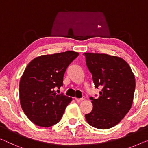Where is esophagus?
<instances>
[{"instance_id": "1", "label": "esophagus", "mask_w": 148, "mask_h": 148, "mask_svg": "<svg viewBox=\"0 0 148 148\" xmlns=\"http://www.w3.org/2000/svg\"><path fill=\"white\" fill-rule=\"evenodd\" d=\"M84 99H85V97H84V96L82 98H75V100H76V101H78V102L81 101H83Z\"/></svg>"}]
</instances>
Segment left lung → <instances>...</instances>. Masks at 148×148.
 Masks as SVG:
<instances>
[{
	"mask_svg": "<svg viewBox=\"0 0 148 148\" xmlns=\"http://www.w3.org/2000/svg\"><path fill=\"white\" fill-rule=\"evenodd\" d=\"M84 54L95 88H102L99 97H90L93 109L86 114V119L94 128H111L120 123L132 107L134 75L128 63L120 57L107 54Z\"/></svg>",
	"mask_w": 148,
	"mask_h": 148,
	"instance_id": "obj_1",
	"label": "left lung"
}]
</instances>
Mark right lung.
<instances>
[{"label": "right lung", "mask_w": 148, "mask_h": 148, "mask_svg": "<svg viewBox=\"0 0 148 148\" xmlns=\"http://www.w3.org/2000/svg\"><path fill=\"white\" fill-rule=\"evenodd\" d=\"M74 51L46 55L32 60L20 79V104L25 115L37 126L49 127L60 121L72 98L58 94L67 67L78 57Z\"/></svg>", "instance_id": "obj_1"}]
</instances>
